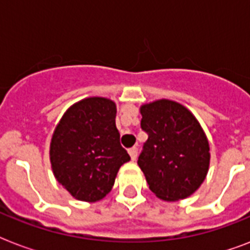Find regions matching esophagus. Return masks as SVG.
<instances>
[{
	"mask_svg": "<svg viewBox=\"0 0 250 250\" xmlns=\"http://www.w3.org/2000/svg\"><path fill=\"white\" fill-rule=\"evenodd\" d=\"M128 153L129 156H131V160L135 161L137 158V153H139V150H137V148H131L128 149Z\"/></svg>",
	"mask_w": 250,
	"mask_h": 250,
	"instance_id": "1",
	"label": "esophagus"
}]
</instances>
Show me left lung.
I'll use <instances>...</instances> for the list:
<instances>
[{
	"instance_id": "left-lung-1",
	"label": "left lung",
	"mask_w": 250,
	"mask_h": 250,
	"mask_svg": "<svg viewBox=\"0 0 250 250\" xmlns=\"http://www.w3.org/2000/svg\"><path fill=\"white\" fill-rule=\"evenodd\" d=\"M140 113L148 140L137 165L149 189L165 201L188 197L209 170L210 148L201 125L189 110L170 100L143 105Z\"/></svg>"
}]
</instances>
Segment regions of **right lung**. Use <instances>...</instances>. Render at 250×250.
Returning a JSON list of instances; mask_svg holds the SVG:
<instances>
[{"label":"right lung","mask_w":250,"mask_h":250,"mask_svg":"<svg viewBox=\"0 0 250 250\" xmlns=\"http://www.w3.org/2000/svg\"><path fill=\"white\" fill-rule=\"evenodd\" d=\"M117 106L111 100L89 97L64 113L50 143L54 176L80 201L94 202L109 193L128 153L115 125Z\"/></svg>","instance_id":"add662e5"}]
</instances>
